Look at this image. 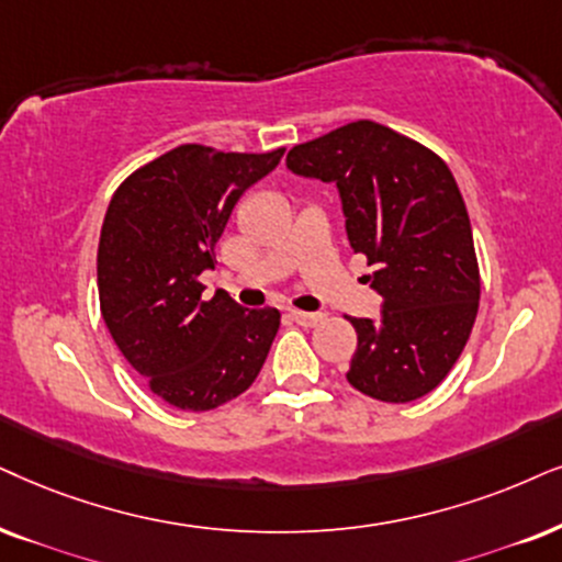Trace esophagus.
<instances>
[{
	"label": "esophagus",
	"mask_w": 562,
	"mask_h": 562,
	"mask_svg": "<svg viewBox=\"0 0 562 562\" xmlns=\"http://www.w3.org/2000/svg\"><path fill=\"white\" fill-rule=\"evenodd\" d=\"M290 318H293L295 324L301 326H318L326 318V314H318V311H314V314H308V311H290Z\"/></svg>",
	"instance_id": "1"
}]
</instances>
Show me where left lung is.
Returning a JSON list of instances; mask_svg holds the SVG:
<instances>
[{
  "label": "left lung",
  "mask_w": 562,
  "mask_h": 562,
  "mask_svg": "<svg viewBox=\"0 0 562 562\" xmlns=\"http://www.w3.org/2000/svg\"><path fill=\"white\" fill-rule=\"evenodd\" d=\"M288 168L337 183L347 238L383 297L375 322L347 318L358 331L347 381L392 404L430 394L480 308L472 225L449 166L420 142L360 119L295 145Z\"/></svg>",
  "instance_id": "1"
}]
</instances>
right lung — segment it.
I'll return each instance as SVG.
<instances>
[{"label":"right lung","instance_id":"right-lung-1","mask_svg":"<svg viewBox=\"0 0 562 562\" xmlns=\"http://www.w3.org/2000/svg\"><path fill=\"white\" fill-rule=\"evenodd\" d=\"M282 153L179 145L113 191L98 244L101 314L126 363L170 407L215 409L265 366L280 311H246L225 290L204 301L199 274L215 267L240 194Z\"/></svg>","mask_w":562,"mask_h":562}]
</instances>
